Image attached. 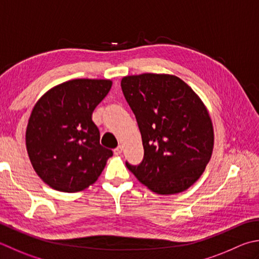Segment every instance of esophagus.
Returning a JSON list of instances; mask_svg holds the SVG:
<instances>
[{
	"label": "esophagus",
	"mask_w": 259,
	"mask_h": 259,
	"mask_svg": "<svg viewBox=\"0 0 259 259\" xmlns=\"http://www.w3.org/2000/svg\"><path fill=\"white\" fill-rule=\"evenodd\" d=\"M121 154H122V147H121V146L116 147V148L114 149V155L119 156V155H121Z\"/></svg>",
	"instance_id": "esophagus-1"
}]
</instances>
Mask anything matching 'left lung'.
I'll return each instance as SVG.
<instances>
[{
	"label": "left lung",
	"instance_id": "obj_1",
	"mask_svg": "<svg viewBox=\"0 0 259 259\" xmlns=\"http://www.w3.org/2000/svg\"><path fill=\"white\" fill-rule=\"evenodd\" d=\"M121 88L136 115L144 159L130 171L157 194L181 193L210 161L214 134L209 111L192 88L175 75L124 76Z\"/></svg>",
	"mask_w": 259,
	"mask_h": 259
}]
</instances>
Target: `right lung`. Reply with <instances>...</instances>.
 <instances>
[{"instance_id":"right-lung-1","label":"right lung","mask_w":259,"mask_h":259,"mask_svg":"<svg viewBox=\"0 0 259 259\" xmlns=\"http://www.w3.org/2000/svg\"><path fill=\"white\" fill-rule=\"evenodd\" d=\"M112 80L76 78L54 86L34 104L25 131L33 169L52 189L75 193L95 183L112 150L100 145L92 113Z\"/></svg>"}]
</instances>
